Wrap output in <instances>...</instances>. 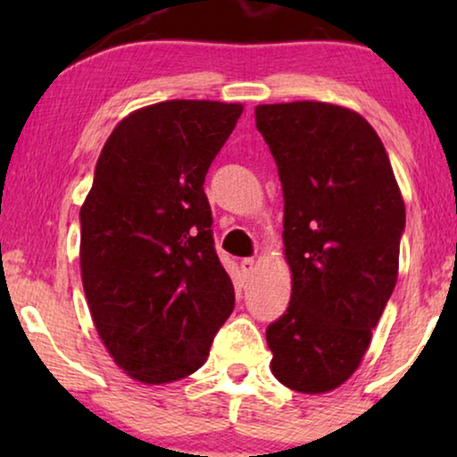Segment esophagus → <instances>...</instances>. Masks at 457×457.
Returning a JSON list of instances; mask_svg holds the SVG:
<instances>
[{"label":"esophagus","mask_w":457,"mask_h":457,"mask_svg":"<svg viewBox=\"0 0 457 457\" xmlns=\"http://www.w3.org/2000/svg\"><path fill=\"white\" fill-rule=\"evenodd\" d=\"M255 260L253 258H245V260H241V270L245 272V274H252L253 270H255Z\"/></svg>","instance_id":"esophagus-1"}]
</instances>
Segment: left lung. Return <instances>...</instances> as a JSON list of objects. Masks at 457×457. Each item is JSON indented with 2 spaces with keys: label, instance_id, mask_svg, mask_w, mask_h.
Instances as JSON below:
<instances>
[{
  "label": "left lung",
  "instance_id": "left-lung-1",
  "mask_svg": "<svg viewBox=\"0 0 457 457\" xmlns=\"http://www.w3.org/2000/svg\"><path fill=\"white\" fill-rule=\"evenodd\" d=\"M255 127L283 185L291 302L266 328L272 374L327 393L358 370L397 283L405 205L377 130L322 102L266 104Z\"/></svg>",
  "mask_w": 457,
  "mask_h": 457
}]
</instances>
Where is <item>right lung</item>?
<instances>
[{
    "mask_svg": "<svg viewBox=\"0 0 457 457\" xmlns=\"http://www.w3.org/2000/svg\"><path fill=\"white\" fill-rule=\"evenodd\" d=\"M241 112L208 99L147 105L99 154L80 208V274L99 339L139 383L202 368L235 308L204 180Z\"/></svg>",
    "mask_w": 457,
    "mask_h": 457,
    "instance_id": "obj_1",
    "label": "right lung"
}]
</instances>
